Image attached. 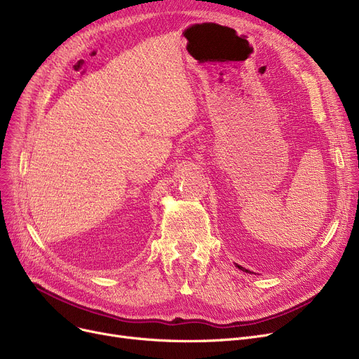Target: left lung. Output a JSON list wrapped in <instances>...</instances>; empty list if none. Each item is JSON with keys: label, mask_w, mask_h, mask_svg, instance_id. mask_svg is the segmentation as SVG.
<instances>
[{"label": "left lung", "mask_w": 359, "mask_h": 359, "mask_svg": "<svg viewBox=\"0 0 359 359\" xmlns=\"http://www.w3.org/2000/svg\"><path fill=\"white\" fill-rule=\"evenodd\" d=\"M236 266H237V268H238L240 271H243V272H246V273H249V272H250V271H248V269H244V268H243V266H240V265H236ZM250 273H252V272H250Z\"/></svg>", "instance_id": "1"}]
</instances>
